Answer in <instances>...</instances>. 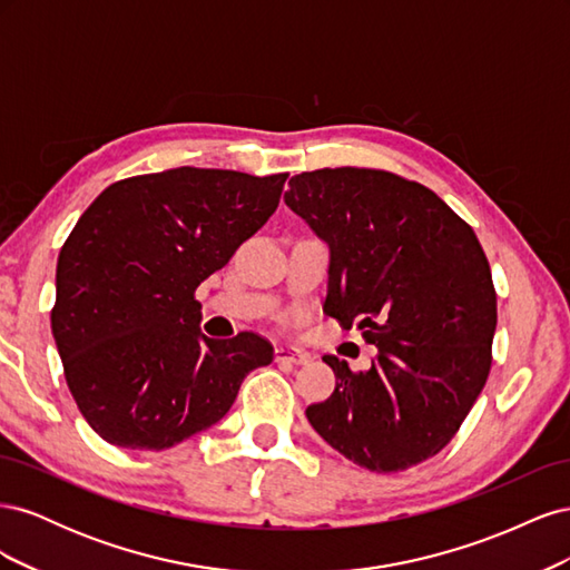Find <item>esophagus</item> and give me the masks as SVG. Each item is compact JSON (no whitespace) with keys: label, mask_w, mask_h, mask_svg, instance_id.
<instances>
[{"label":"esophagus","mask_w":570,"mask_h":570,"mask_svg":"<svg viewBox=\"0 0 570 570\" xmlns=\"http://www.w3.org/2000/svg\"><path fill=\"white\" fill-rule=\"evenodd\" d=\"M275 361H278V364H295V366H299V364H306L308 354H304L297 347H292V344H278V347H275Z\"/></svg>","instance_id":"1"}]
</instances>
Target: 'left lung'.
I'll return each mask as SVG.
<instances>
[{"mask_svg":"<svg viewBox=\"0 0 570 570\" xmlns=\"http://www.w3.org/2000/svg\"><path fill=\"white\" fill-rule=\"evenodd\" d=\"M285 204L331 252L323 312L377 347L358 373L323 356L337 383L308 423L375 473L435 456L492 366L497 295L473 228L433 189L375 168L299 174Z\"/></svg>","mask_w":570,"mask_h":570,"instance_id":"left-lung-1","label":"left lung"}]
</instances>
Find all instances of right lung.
Listing matches in <instances>:
<instances>
[{
	"mask_svg": "<svg viewBox=\"0 0 570 570\" xmlns=\"http://www.w3.org/2000/svg\"><path fill=\"white\" fill-rule=\"evenodd\" d=\"M287 174L180 166L109 185L57 262L51 333L68 390L95 433L161 452L230 411L273 361L254 333H202L197 287L278 209Z\"/></svg>",
	"mask_w": 570,
	"mask_h": 570,
	"instance_id": "1",
	"label": "right lung"
}]
</instances>
